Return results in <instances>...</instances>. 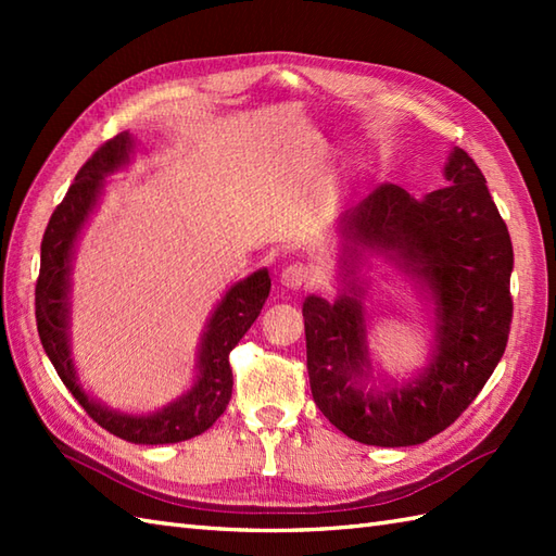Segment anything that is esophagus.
I'll use <instances>...</instances> for the list:
<instances>
[{"mask_svg": "<svg viewBox=\"0 0 556 556\" xmlns=\"http://www.w3.org/2000/svg\"><path fill=\"white\" fill-rule=\"evenodd\" d=\"M313 277H315L313 267L305 265V263H293V265H287L285 269H281V285H285L287 289L308 287Z\"/></svg>", "mask_w": 556, "mask_h": 556, "instance_id": "34e87169", "label": "esophagus"}]
</instances>
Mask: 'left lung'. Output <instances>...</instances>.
<instances>
[{
    "label": "left lung",
    "mask_w": 556,
    "mask_h": 556,
    "mask_svg": "<svg viewBox=\"0 0 556 556\" xmlns=\"http://www.w3.org/2000/svg\"><path fill=\"white\" fill-rule=\"evenodd\" d=\"M448 186L413 198L382 184L339 222L346 291L303 303L311 392L337 430L372 446H413L446 430L485 387L511 329L514 248L488 181L466 150L444 164ZM387 254L431 291L435 351L416 381L367 387V330L355 274L362 251ZM354 279L351 280L350 277Z\"/></svg>",
    "instance_id": "obj_1"
}]
</instances>
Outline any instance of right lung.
Segmentation results:
<instances>
[{
	"instance_id": "right-lung-1",
	"label": "right lung",
	"mask_w": 556,
	"mask_h": 556,
	"mask_svg": "<svg viewBox=\"0 0 556 556\" xmlns=\"http://www.w3.org/2000/svg\"><path fill=\"white\" fill-rule=\"evenodd\" d=\"M134 138L128 131L110 138L92 157L83 164L76 181L68 186L62 203L52 212L40 245V277L35 285V320L47 358L56 375L88 416L104 430L134 444H174L212 428L231 399V365L229 353L251 329L269 296L267 269H257L251 277L224 293L212 313L198 351V375L193 387L184 396L172 401L150 416H128L112 410L86 394L71 358L68 344V287L71 257L80 229L86 227L92 207L104 188V176L119 172L134 152Z\"/></svg>"
}]
</instances>
